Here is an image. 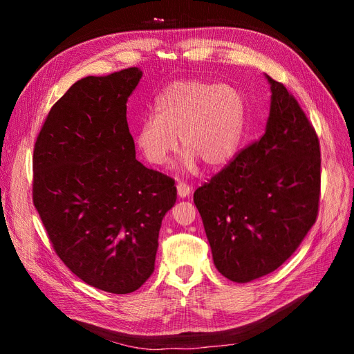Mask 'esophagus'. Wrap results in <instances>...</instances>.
I'll list each match as a JSON object with an SVG mask.
<instances>
[{
	"instance_id": "obj_1",
	"label": "esophagus",
	"mask_w": 354,
	"mask_h": 354,
	"mask_svg": "<svg viewBox=\"0 0 354 354\" xmlns=\"http://www.w3.org/2000/svg\"><path fill=\"white\" fill-rule=\"evenodd\" d=\"M190 192H192V187H190L189 185L183 183V181H180V183L177 185V194H178V196H180V198H186V196H189V195H190Z\"/></svg>"
}]
</instances>
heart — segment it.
Here are the masks:
<instances>
[{"label":"heart","mask_w":354,"mask_h":354,"mask_svg":"<svg viewBox=\"0 0 354 354\" xmlns=\"http://www.w3.org/2000/svg\"><path fill=\"white\" fill-rule=\"evenodd\" d=\"M245 121V99L234 87L202 80L176 81L158 95L156 113L138 124L134 142L152 165H165L181 136L187 168H194L196 159L218 168L236 155Z\"/></svg>","instance_id":"heart-1"}]
</instances>
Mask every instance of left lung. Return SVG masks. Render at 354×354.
<instances>
[{
    "instance_id": "8db88e82",
    "label": "left lung",
    "mask_w": 354,
    "mask_h": 354,
    "mask_svg": "<svg viewBox=\"0 0 354 354\" xmlns=\"http://www.w3.org/2000/svg\"><path fill=\"white\" fill-rule=\"evenodd\" d=\"M267 81L272 103L264 134L194 195L214 264L239 283L281 267L319 212V137L285 85Z\"/></svg>"
}]
</instances>
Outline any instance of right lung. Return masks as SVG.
<instances>
[{
	"label": "right lung",
	"instance_id": "add662e5",
	"mask_svg": "<svg viewBox=\"0 0 354 354\" xmlns=\"http://www.w3.org/2000/svg\"><path fill=\"white\" fill-rule=\"evenodd\" d=\"M142 71L87 77L53 104L32 156V201L72 273L130 294L155 270L160 223L174 180L136 159L127 102Z\"/></svg>",
	"mask_w": 354,
	"mask_h": 354
}]
</instances>
